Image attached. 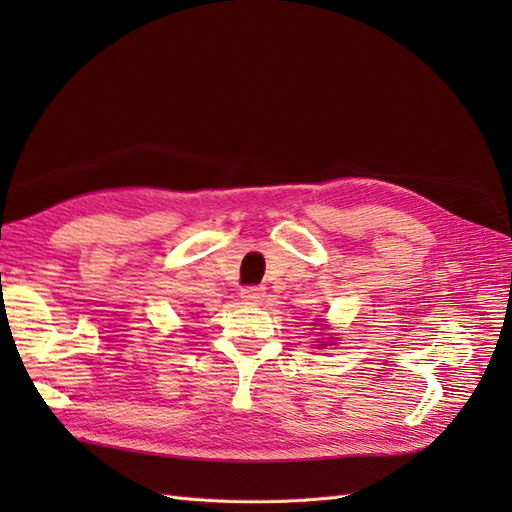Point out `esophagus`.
<instances>
[{
	"label": "esophagus",
	"mask_w": 512,
	"mask_h": 512,
	"mask_svg": "<svg viewBox=\"0 0 512 512\" xmlns=\"http://www.w3.org/2000/svg\"><path fill=\"white\" fill-rule=\"evenodd\" d=\"M241 299L245 303H260L262 299H265V288L262 286H247L241 290Z\"/></svg>",
	"instance_id": "esophagus-1"
}]
</instances>
